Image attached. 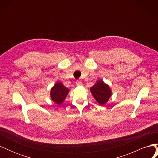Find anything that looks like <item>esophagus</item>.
Instances as JSON below:
<instances>
[{
	"instance_id": "34e87169",
	"label": "esophagus",
	"mask_w": 158,
	"mask_h": 158,
	"mask_svg": "<svg viewBox=\"0 0 158 158\" xmlns=\"http://www.w3.org/2000/svg\"><path fill=\"white\" fill-rule=\"evenodd\" d=\"M76 84L77 85H82V81H80V80H76Z\"/></svg>"
}]
</instances>
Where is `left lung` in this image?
<instances>
[{"instance_id":"obj_1","label":"left lung","mask_w":158,"mask_h":158,"mask_svg":"<svg viewBox=\"0 0 158 158\" xmlns=\"http://www.w3.org/2000/svg\"><path fill=\"white\" fill-rule=\"evenodd\" d=\"M90 92L97 102L103 106L111 97L112 92L108 84L104 83L102 80H98L93 86L90 88Z\"/></svg>"}]
</instances>
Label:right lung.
Segmentation results:
<instances>
[{
	"instance_id": "add662e5",
	"label": "right lung",
	"mask_w": 158,
	"mask_h": 158,
	"mask_svg": "<svg viewBox=\"0 0 158 158\" xmlns=\"http://www.w3.org/2000/svg\"><path fill=\"white\" fill-rule=\"evenodd\" d=\"M69 92V89L66 88L62 83L56 82L51 89L50 95L51 99L55 103L61 105L64 101Z\"/></svg>"
}]
</instances>
